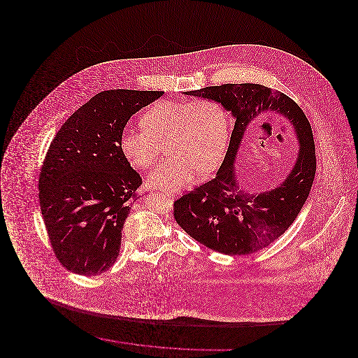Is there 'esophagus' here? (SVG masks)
I'll return each mask as SVG.
<instances>
[{
    "label": "esophagus",
    "mask_w": 358,
    "mask_h": 358,
    "mask_svg": "<svg viewBox=\"0 0 358 358\" xmlns=\"http://www.w3.org/2000/svg\"><path fill=\"white\" fill-rule=\"evenodd\" d=\"M171 194H178V190H171V192H169ZM169 196V194H168Z\"/></svg>",
    "instance_id": "1"
}]
</instances>
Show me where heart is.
<instances>
[{"mask_svg":"<svg viewBox=\"0 0 358 358\" xmlns=\"http://www.w3.org/2000/svg\"><path fill=\"white\" fill-rule=\"evenodd\" d=\"M143 130H126L120 152L138 169L154 165L162 146L171 155L154 169L148 182L161 189L189 184L197 171L215 169L227 148L229 124L222 104L213 99L194 102L161 101L141 118Z\"/></svg>","mask_w":358,"mask_h":358,"instance_id":"heart-1","label":"heart"}]
</instances>
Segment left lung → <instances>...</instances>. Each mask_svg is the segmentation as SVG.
<instances>
[{
	"label": "left lung",
	"instance_id": "obj_1",
	"mask_svg": "<svg viewBox=\"0 0 358 358\" xmlns=\"http://www.w3.org/2000/svg\"><path fill=\"white\" fill-rule=\"evenodd\" d=\"M185 94L222 103L232 113L235 127L215 178L177 199L173 216L189 236L216 252H257L287 231L306 203L317 168L311 126L296 103L266 85L227 83ZM266 115L290 120L300 139V152L282 185L263 194H247L238 187L233 162L246 131Z\"/></svg>",
	"mask_w": 358,
	"mask_h": 358
}]
</instances>
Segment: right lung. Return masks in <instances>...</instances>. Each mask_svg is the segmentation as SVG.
<instances>
[{
	"instance_id": "obj_1",
	"label": "right lung",
	"mask_w": 358,
	"mask_h": 358,
	"mask_svg": "<svg viewBox=\"0 0 358 358\" xmlns=\"http://www.w3.org/2000/svg\"><path fill=\"white\" fill-rule=\"evenodd\" d=\"M162 94L99 92L52 139L38 199L53 254L71 273L101 275L120 255L123 222L142 184L120 152V136L131 115Z\"/></svg>"
}]
</instances>
